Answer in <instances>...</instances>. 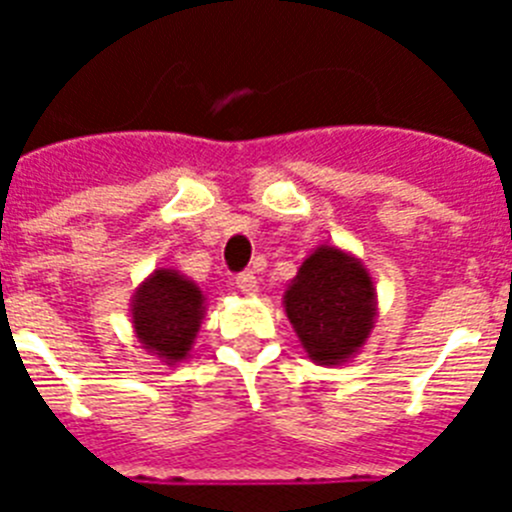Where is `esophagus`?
<instances>
[{
	"label": "esophagus",
	"instance_id": "1",
	"mask_svg": "<svg viewBox=\"0 0 512 512\" xmlns=\"http://www.w3.org/2000/svg\"><path fill=\"white\" fill-rule=\"evenodd\" d=\"M235 287L241 289L243 295L253 297L256 292H259V279L253 277V271H243V274H238V277H235Z\"/></svg>",
	"mask_w": 512,
	"mask_h": 512
}]
</instances>
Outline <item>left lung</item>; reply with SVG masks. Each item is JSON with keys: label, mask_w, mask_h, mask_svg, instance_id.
<instances>
[{"label": "left lung", "mask_w": 512, "mask_h": 512, "mask_svg": "<svg viewBox=\"0 0 512 512\" xmlns=\"http://www.w3.org/2000/svg\"><path fill=\"white\" fill-rule=\"evenodd\" d=\"M284 312L307 359L341 366L361 354L377 323V287L359 256L323 243L284 289Z\"/></svg>", "instance_id": "left-lung-1"}]
</instances>
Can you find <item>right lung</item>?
Wrapping results in <instances>:
<instances>
[{
    "label": "right lung",
    "mask_w": 512,
    "mask_h": 512,
    "mask_svg": "<svg viewBox=\"0 0 512 512\" xmlns=\"http://www.w3.org/2000/svg\"><path fill=\"white\" fill-rule=\"evenodd\" d=\"M205 300L192 279L176 269H156L135 287L130 300L135 338L164 364L187 361L205 318Z\"/></svg>",
    "instance_id": "1"
}]
</instances>
